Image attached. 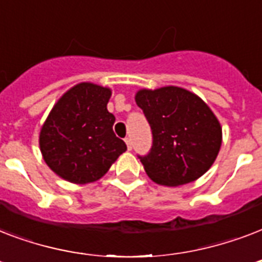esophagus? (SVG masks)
I'll use <instances>...</instances> for the list:
<instances>
[{"label": "esophagus", "instance_id": "esophagus-1", "mask_svg": "<svg viewBox=\"0 0 262 262\" xmlns=\"http://www.w3.org/2000/svg\"><path fill=\"white\" fill-rule=\"evenodd\" d=\"M125 143H126L127 149L130 151L132 148H133V144H132V139H130V137H126V139H125Z\"/></svg>", "mask_w": 262, "mask_h": 262}]
</instances>
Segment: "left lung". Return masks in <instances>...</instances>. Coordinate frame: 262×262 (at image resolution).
Here are the masks:
<instances>
[{"instance_id":"8db88e82","label":"left lung","mask_w":262,"mask_h":262,"mask_svg":"<svg viewBox=\"0 0 262 262\" xmlns=\"http://www.w3.org/2000/svg\"><path fill=\"white\" fill-rule=\"evenodd\" d=\"M136 103L152 130V148L139 156L154 182L179 186L211 168L222 145V126L203 99L183 88L140 90Z\"/></svg>"}]
</instances>
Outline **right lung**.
Listing matches in <instances>:
<instances>
[{
  "label": "right lung",
  "mask_w": 262,
  "mask_h": 262,
  "mask_svg": "<svg viewBox=\"0 0 262 262\" xmlns=\"http://www.w3.org/2000/svg\"><path fill=\"white\" fill-rule=\"evenodd\" d=\"M111 90L80 83L58 99L43 123L39 147L55 174L72 183L98 181L126 151L113 132L115 117L107 110Z\"/></svg>",
  "instance_id": "1"
}]
</instances>
